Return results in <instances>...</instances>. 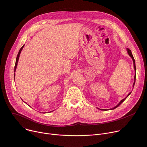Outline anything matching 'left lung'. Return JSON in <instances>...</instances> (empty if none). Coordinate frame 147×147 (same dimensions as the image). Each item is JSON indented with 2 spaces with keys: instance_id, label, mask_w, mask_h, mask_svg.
<instances>
[{
  "instance_id": "left-lung-1",
  "label": "left lung",
  "mask_w": 147,
  "mask_h": 147,
  "mask_svg": "<svg viewBox=\"0 0 147 147\" xmlns=\"http://www.w3.org/2000/svg\"><path fill=\"white\" fill-rule=\"evenodd\" d=\"M126 51H127V53H128V55H129V56L131 58V59H132V60H133V65H134V71H135V72L136 71V64H135V60H134V57H133V55H132V53H131V51L129 49V48H126ZM135 81H136V74H135V75H134V83H133V87H134V84H135ZM131 92H130L128 94H127V95L124 98V99H122L115 107H113V108H111V109H99V108H98V109H99V110H105V111H107V110H113V109H115V108H117V107H118L127 98V96L131 94Z\"/></svg>"
}]
</instances>
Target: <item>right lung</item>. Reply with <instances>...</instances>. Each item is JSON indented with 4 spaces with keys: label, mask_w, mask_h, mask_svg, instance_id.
I'll return each instance as SVG.
<instances>
[{
    "label": "right lung",
    "mask_w": 147,
    "mask_h": 147,
    "mask_svg": "<svg viewBox=\"0 0 147 147\" xmlns=\"http://www.w3.org/2000/svg\"><path fill=\"white\" fill-rule=\"evenodd\" d=\"M24 45H24L22 47V48L20 49V51H19V52H18V55H17V59H16V64H15V67H14V72H16V68H17V64H18V60H19V58H20V54H21V51H22V49H23V48H24ZM14 79H15V74H14ZM25 103H26V102H25ZM27 104V103H26ZM50 112H51V111H50Z\"/></svg>",
    "instance_id": "obj_1"
}]
</instances>
